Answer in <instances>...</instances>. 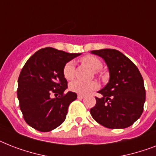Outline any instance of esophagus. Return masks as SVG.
<instances>
[{"label":"esophagus","instance_id":"obj_1","mask_svg":"<svg viewBox=\"0 0 156 156\" xmlns=\"http://www.w3.org/2000/svg\"><path fill=\"white\" fill-rule=\"evenodd\" d=\"M77 98H79V99H83V98H84V96L82 95V94H78V96H77Z\"/></svg>","mask_w":156,"mask_h":156}]
</instances>
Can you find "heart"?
<instances>
[{"label":"heart","mask_w":156,"mask_h":156,"mask_svg":"<svg viewBox=\"0 0 156 156\" xmlns=\"http://www.w3.org/2000/svg\"><path fill=\"white\" fill-rule=\"evenodd\" d=\"M81 62L88 66L92 70L94 71L95 74H98V71L101 69L102 63L98 57L94 55H85L82 57ZM63 76L65 79L71 80L75 76V66L74 63L72 61H69L66 63L63 69ZM98 88V84L95 81L84 82L80 80H74L69 85L70 90L74 93H79V94H87L92 91L95 90Z\"/></svg>","instance_id":"obj_1"}]
</instances>
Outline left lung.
<instances>
[{"mask_svg":"<svg viewBox=\"0 0 156 156\" xmlns=\"http://www.w3.org/2000/svg\"><path fill=\"white\" fill-rule=\"evenodd\" d=\"M104 58L109 71V83L96 97V105L90 109L93 119L109 129L130 126L140 118L146 99L141 73L129 58L114 49L91 51Z\"/></svg>","mask_w":156,"mask_h":156,"instance_id":"left-lung-1","label":"left lung"}]
</instances>
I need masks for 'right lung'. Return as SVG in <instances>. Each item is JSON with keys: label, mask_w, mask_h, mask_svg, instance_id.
<instances>
[{"label": "right lung", "mask_w": 156, "mask_h": 156, "mask_svg": "<svg viewBox=\"0 0 156 156\" xmlns=\"http://www.w3.org/2000/svg\"><path fill=\"white\" fill-rule=\"evenodd\" d=\"M80 53H67L46 47L29 58L18 77L17 98L26 122L34 129L48 132L64 122L69 105L77 98L68 92L63 76L66 63ZM59 95L55 98L51 94Z\"/></svg>", "instance_id": "right-lung-1"}]
</instances>
